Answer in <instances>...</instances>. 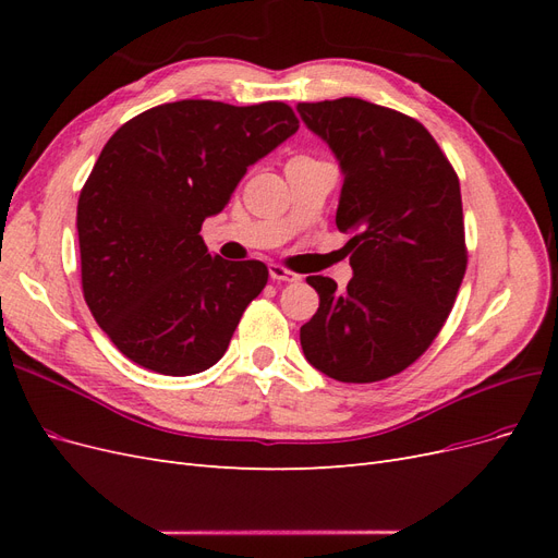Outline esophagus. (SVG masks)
I'll return each mask as SVG.
<instances>
[{"mask_svg":"<svg viewBox=\"0 0 558 558\" xmlns=\"http://www.w3.org/2000/svg\"><path fill=\"white\" fill-rule=\"evenodd\" d=\"M269 279H275V281H289V283H293V281H298L300 277H298L295 272H291V269H286L283 265L272 263V265H269Z\"/></svg>","mask_w":558,"mask_h":558,"instance_id":"1","label":"esophagus"}]
</instances>
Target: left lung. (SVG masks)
Listing matches in <instances>:
<instances>
[{
  "label": "left lung",
  "mask_w": 558,
  "mask_h": 558,
  "mask_svg": "<svg viewBox=\"0 0 558 558\" xmlns=\"http://www.w3.org/2000/svg\"><path fill=\"white\" fill-rule=\"evenodd\" d=\"M298 113L344 174L335 223L351 234L353 277L337 291L307 277L318 310L300 328L305 359L347 384L393 377L445 326L465 275L461 185L414 118L359 97L302 102Z\"/></svg>",
  "instance_id": "left-lung-1"
}]
</instances>
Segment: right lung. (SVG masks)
Wrapping results in <instances>:
<instances>
[{
	"label": "right lung",
	"mask_w": 558,
	"mask_h": 558,
	"mask_svg": "<svg viewBox=\"0 0 558 558\" xmlns=\"http://www.w3.org/2000/svg\"><path fill=\"white\" fill-rule=\"evenodd\" d=\"M298 128L283 102L181 99L113 132L78 197L81 283L97 326L132 363L189 377L223 359L269 272L211 256L199 230L246 167Z\"/></svg>",
	"instance_id": "right-lung-1"
}]
</instances>
